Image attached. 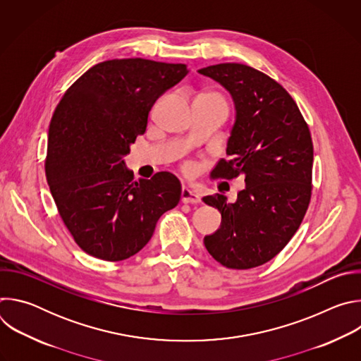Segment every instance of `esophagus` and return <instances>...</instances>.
<instances>
[{
	"label": "esophagus",
	"mask_w": 361,
	"mask_h": 361,
	"mask_svg": "<svg viewBox=\"0 0 361 361\" xmlns=\"http://www.w3.org/2000/svg\"><path fill=\"white\" fill-rule=\"evenodd\" d=\"M181 201L183 202H200L201 198L192 187L183 185V188H181Z\"/></svg>",
	"instance_id": "esophagus-1"
}]
</instances>
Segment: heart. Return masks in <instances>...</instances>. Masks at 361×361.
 Instances as JSON below:
<instances>
[{"instance_id": "b5f03b06", "label": "heart", "mask_w": 361, "mask_h": 361, "mask_svg": "<svg viewBox=\"0 0 361 361\" xmlns=\"http://www.w3.org/2000/svg\"><path fill=\"white\" fill-rule=\"evenodd\" d=\"M202 95H210V97H216V98H219V99H221L220 97H217V95H214V94H202ZM223 101V99H221Z\"/></svg>"}]
</instances>
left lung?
<instances>
[{"instance_id":"8db88e82","label":"left lung","mask_w":361,"mask_h":361,"mask_svg":"<svg viewBox=\"0 0 361 361\" xmlns=\"http://www.w3.org/2000/svg\"><path fill=\"white\" fill-rule=\"evenodd\" d=\"M198 74L224 87L235 110L226 148L231 160L212 176H243L245 183L234 202L221 194L202 198L221 213L220 228L204 245L228 269H252L276 257L304 219L312 197L310 130L291 95L260 71L226 63Z\"/></svg>"}]
</instances>
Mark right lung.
I'll use <instances>...</instances> for the list:
<instances>
[{
  "instance_id": "obj_1",
  "label": "right lung",
  "mask_w": 361,
  "mask_h": 361,
  "mask_svg": "<svg viewBox=\"0 0 361 361\" xmlns=\"http://www.w3.org/2000/svg\"><path fill=\"white\" fill-rule=\"evenodd\" d=\"M188 71L184 64L109 60L63 95L48 130L45 173L64 224L87 254L130 259L178 204L181 184L174 174L135 181L124 157L145 133L154 102Z\"/></svg>"
}]
</instances>
